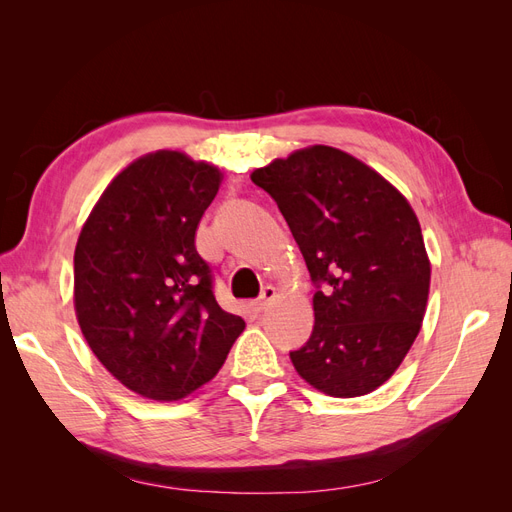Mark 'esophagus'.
I'll list each match as a JSON object with an SVG mask.
<instances>
[{"label": "esophagus", "mask_w": 512, "mask_h": 512, "mask_svg": "<svg viewBox=\"0 0 512 512\" xmlns=\"http://www.w3.org/2000/svg\"><path fill=\"white\" fill-rule=\"evenodd\" d=\"M275 294H277V290L273 288V286H267L265 290H262V294H260V299H256V301H252L250 303V309L252 312H256V314H260L262 309H265L273 299H275Z\"/></svg>", "instance_id": "obj_1"}]
</instances>
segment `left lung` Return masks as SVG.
Wrapping results in <instances>:
<instances>
[{"label":"left lung","instance_id":"1","mask_svg":"<svg viewBox=\"0 0 512 512\" xmlns=\"http://www.w3.org/2000/svg\"><path fill=\"white\" fill-rule=\"evenodd\" d=\"M290 226L314 284V331L290 352L324 395L376 391L406 359L427 309L431 262L406 196L374 168L329 145L256 168Z\"/></svg>","mask_w":512,"mask_h":512}]
</instances>
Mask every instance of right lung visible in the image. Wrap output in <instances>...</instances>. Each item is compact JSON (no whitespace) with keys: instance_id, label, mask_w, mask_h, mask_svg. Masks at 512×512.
<instances>
[{"instance_id":"right-lung-1","label":"right lung","mask_w":512,"mask_h":512,"mask_svg":"<svg viewBox=\"0 0 512 512\" xmlns=\"http://www.w3.org/2000/svg\"><path fill=\"white\" fill-rule=\"evenodd\" d=\"M222 170L160 149L106 185L74 250V312L98 361L136 395L177 401L209 382L243 333L218 305L196 228Z\"/></svg>"}]
</instances>
